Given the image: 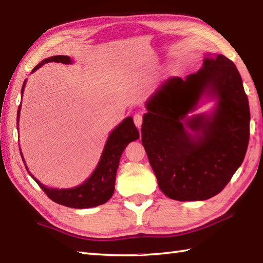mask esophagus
<instances>
[{"instance_id":"obj_1","label":"esophagus","mask_w":263,"mask_h":263,"mask_svg":"<svg viewBox=\"0 0 263 263\" xmlns=\"http://www.w3.org/2000/svg\"><path fill=\"white\" fill-rule=\"evenodd\" d=\"M133 121H135V124L138 128L141 127V124H142V121H143V115L141 113H137L135 114V116H133Z\"/></svg>"}]
</instances>
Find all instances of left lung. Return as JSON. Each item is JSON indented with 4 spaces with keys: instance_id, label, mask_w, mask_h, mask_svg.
Wrapping results in <instances>:
<instances>
[{
    "instance_id": "8db88e82",
    "label": "left lung",
    "mask_w": 263,
    "mask_h": 263,
    "mask_svg": "<svg viewBox=\"0 0 263 263\" xmlns=\"http://www.w3.org/2000/svg\"><path fill=\"white\" fill-rule=\"evenodd\" d=\"M204 92L218 99L213 116L186 119ZM146 106L141 141L161 192L177 201L221 192L243 163L250 138L249 99L235 64L220 54L204 59L197 73L161 83ZM186 126L204 136L193 141Z\"/></svg>"
}]
</instances>
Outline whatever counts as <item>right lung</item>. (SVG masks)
Segmentation results:
<instances>
[{
	"label": "right lung",
	"mask_w": 263,
	"mask_h": 263,
	"mask_svg": "<svg viewBox=\"0 0 263 263\" xmlns=\"http://www.w3.org/2000/svg\"><path fill=\"white\" fill-rule=\"evenodd\" d=\"M48 62L71 64V60L69 57H64V55H55V57L43 60L32 71H36L43 64ZM24 87L25 85L22 86L21 92L24 91ZM20 108L18 109V120ZM137 139H139L138 128L136 127L135 123H133L132 117H126L110 133L108 140L106 142L102 158H100L97 168L95 170L92 175L85 183L77 187L65 190L47 187L44 186L42 183H39V181H37L32 175L31 177L41 186L43 191L45 192L47 197L59 204L77 209L91 208V206L104 204L105 202H107L114 193L116 171L120 164L121 156L127 144L131 141L137 140ZM22 160H24V157H22Z\"/></svg>",
	"instance_id": "1"
}]
</instances>
